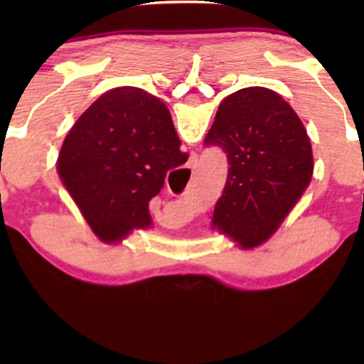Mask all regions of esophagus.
<instances>
[{"label":"esophagus","instance_id":"1","mask_svg":"<svg viewBox=\"0 0 364 364\" xmlns=\"http://www.w3.org/2000/svg\"><path fill=\"white\" fill-rule=\"evenodd\" d=\"M190 166H195V159H193V157L190 159Z\"/></svg>","mask_w":364,"mask_h":364}]
</instances>
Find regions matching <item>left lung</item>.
Listing matches in <instances>:
<instances>
[{"label": "left lung", "mask_w": 364, "mask_h": 364, "mask_svg": "<svg viewBox=\"0 0 364 364\" xmlns=\"http://www.w3.org/2000/svg\"><path fill=\"white\" fill-rule=\"evenodd\" d=\"M205 145H219L229 162L212 229L243 248L262 245L310 186L313 152L303 121L277 92L246 87L219 104Z\"/></svg>", "instance_id": "left-lung-1"}]
</instances>
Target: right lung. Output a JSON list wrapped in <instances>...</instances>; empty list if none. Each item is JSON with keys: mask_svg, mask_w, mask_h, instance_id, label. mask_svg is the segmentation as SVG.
I'll list each match as a JSON object with an SVG mask.
<instances>
[{"mask_svg": "<svg viewBox=\"0 0 364 364\" xmlns=\"http://www.w3.org/2000/svg\"><path fill=\"white\" fill-rule=\"evenodd\" d=\"M164 102L139 87H116L90 104L63 141L58 174L94 235L118 243L152 224L149 202L166 173L185 164Z\"/></svg>", "mask_w": 364, "mask_h": 364, "instance_id": "1", "label": "right lung"}]
</instances>
